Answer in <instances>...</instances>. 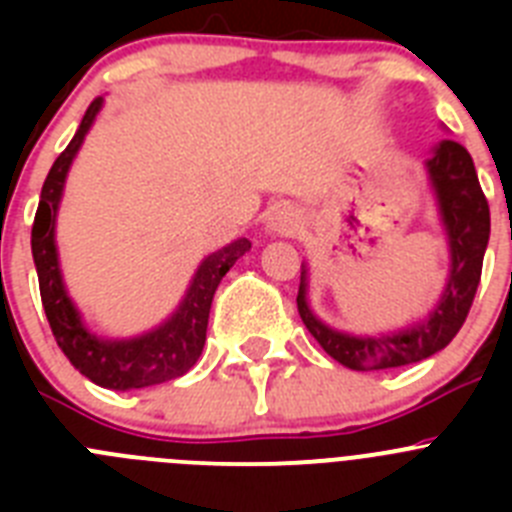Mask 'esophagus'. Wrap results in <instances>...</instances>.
<instances>
[{
	"label": "esophagus",
	"instance_id": "1",
	"mask_svg": "<svg viewBox=\"0 0 512 512\" xmlns=\"http://www.w3.org/2000/svg\"><path fill=\"white\" fill-rule=\"evenodd\" d=\"M302 225H305V217L295 205L274 207L269 220H266V230L274 235H284V238H292V235L300 233Z\"/></svg>",
	"mask_w": 512,
	"mask_h": 512
}]
</instances>
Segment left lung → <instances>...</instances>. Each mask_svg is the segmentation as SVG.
<instances>
[{
  "instance_id": "left-lung-1",
  "label": "left lung",
  "mask_w": 512,
  "mask_h": 512,
  "mask_svg": "<svg viewBox=\"0 0 512 512\" xmlns=\"http://www.w3.org/2000/svg\"><path fill=\"white\" fill-rule=\"evenodd\" d=\"M425 169L431 176L438 212L451 248L449 282L443 289L441 302L428 312V318L420 320L418 325H410L408 330H397L392 336H348L341 330L328 328L307 305V269L302 266L300 292H297L302 323L323 346L325 354L356 372L408 366L438 354L454 341L477 295L482 259L490 241V205L479 187L472 156L456 140H441L433 156L425 161Z\"/></svg>"
}]
</instances>
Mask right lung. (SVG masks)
<instances>
[{"mask_svg":"<svg viewBox=\"0 0 512 512\" xmlns=\"http://www.w3.org/2000/svg\"><path fill=\"white\" fill-rule=\"evenodd\" d=\"M99 107H102V97L89 104L76 135L45 176L30 243H33L35 269H38L40 300H43L45 318L51 323L58 348L94 384L125 392L182 377L197 364L205 346L207 318H210L217 284L228 274L230 266L251 248V241L238 238L230 246L210 253L194 274L179 310L156 330H148L143 336L128 338V341H104L89 333L63 287L56 253V212L71 161L84 143V135L92 128Z\"/></svg>","mask_w":512,"mask_h":512,"instance_id":"1","label":"right lung"}]
</instances>
